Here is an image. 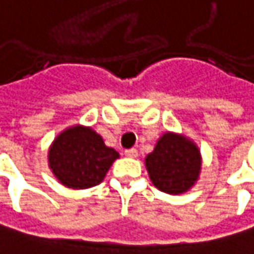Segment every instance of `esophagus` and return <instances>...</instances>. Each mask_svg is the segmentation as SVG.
Instances as JSON below:
<instances>
[{"mask_svg": "<svg viewBox=\"0 0 254 254\" xmlns=\"http://www.w3.org/2000/svg\"><path fill=\"white\" fill-rule=\"evenodd\" d=\"M125 155L129 158H136L138 157V151L135 148H130V149H127L125 151Z\"/></svg>", "mask_w": 254, "mask_h": 254, "instance_id": "1", "label": "esophagus"}]
</instances>
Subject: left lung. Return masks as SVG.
Returning a JSON list of instances; mask_svg holds the SVG:
<instances>
[{"label": "left lung", "instance_id": "left-lung-1", "mask_svg": "<svg viewBox=\"0 0 254 254\" xmlns=\"http://www.w3.org/2000/svg\"><path fill=\"white\" fill-rule=\"evenodd\" d=\"M145 165L152 184L167 194H183L194 186L201 171V154L198 146L183 135L164 133Z\"/></svg>", "mask_w": 254, "mask_h": 254}]
</instances>
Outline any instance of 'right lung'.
<instances>
[{"label": "right lung", "instance_id": "add662e5", "mask_svg": "<svg viewBox=\"0 0 254 254\" xmlns=\"http://www.w3.org/2000/svg\"><path fill=\"white\" fill-rule=\"evenodd\" d=\"M119 154L105 145L102 136L89 127H70L53 141L49 167L67 188L84 190L100 184Z\"/></svg>", "mask_w": 254, "mask_h": 254}]
</instances>
